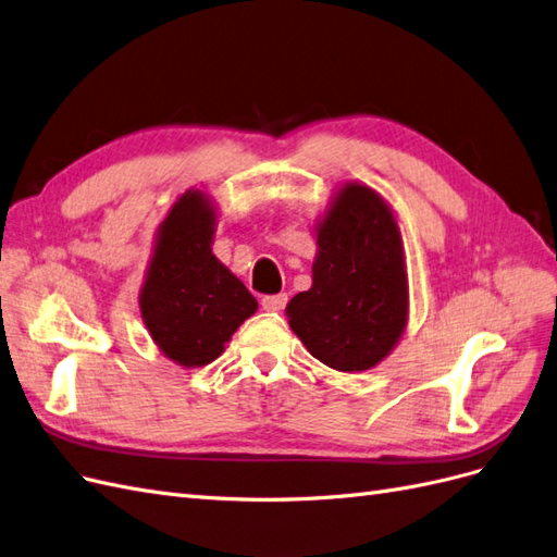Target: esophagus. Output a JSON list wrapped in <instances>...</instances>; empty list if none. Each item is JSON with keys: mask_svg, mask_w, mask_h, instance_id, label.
Listing matches in <instances>:
<instances>
[{"mask_svg": "<svg viewBox=\"0 0 557 557\" xmlns=\"http://www.w3.org/2000/svg\"><path fill=\"white\" fill-rule=\"evenodd\" d=\"M260 305L264 311H281L285 305H288V295L281 293V295H264L260 299Z\"/></svg>", "mask_w": 557, "mask_h": 557, "instance_id": "34e87169", "label": "esophagus"}]
</instances>
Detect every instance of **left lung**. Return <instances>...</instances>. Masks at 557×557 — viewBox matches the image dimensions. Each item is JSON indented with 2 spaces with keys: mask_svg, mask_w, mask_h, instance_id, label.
<instances>
[{
  "mask_svg": "<svg viewBox=\"0 0 557 557\" xmlns=\"http://www.w3.org/2000/svg\"><path fill=\"white\" fill-rule=\"evenodd\" d=\"M313 283L285 307L315 360L364 372L395 348L407 327L409 281L391 207L367 185L346 183L318 223Z\"/></svg>",
  "mask_w": 557,
  "mask_h": 557,
  "instance_id": "obj_1",
  "label": "left lung"
}]
</instances>
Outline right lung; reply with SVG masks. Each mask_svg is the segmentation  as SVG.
Segmentation results:
<instances>
[{
	"instance_id": "1",
	"label": "right lung",
	"mask_w": 557,
	"mask_h": 557,
	"mask_svg": "<svg viewBox=\"0 0 557 557\" xmlns=\"http://www.w3.org/2000/svg\"><path fill=\"white\" fill-rule=\"evenodd\" d=\"M215 211L205 193L178 197L158 230L139 307L144 325L166 358L205 367L258 311V299L211 252Z\"/></svg>"
}]
</instances>
